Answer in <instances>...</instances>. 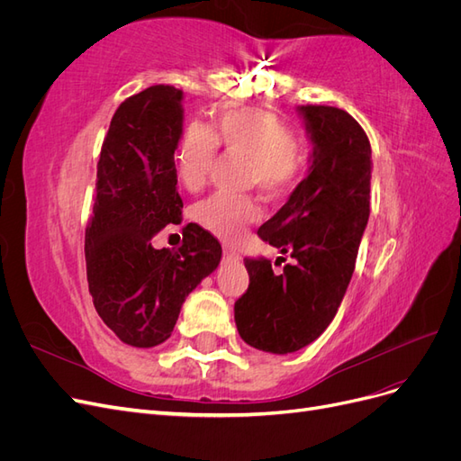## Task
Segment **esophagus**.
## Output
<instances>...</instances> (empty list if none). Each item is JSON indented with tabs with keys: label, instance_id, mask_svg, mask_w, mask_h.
Wrapping results in <instances>:
<instances>
[{
	"label": "esophagus",
	"instance_id": "34e87169",
	"mask_svg": "<svg viewBox=\"0 0 461 461\" xmlns=\"http://www.w3.org/2000/svg\"><path fill=\"white\" fill-rule=\"evenodd\" d=\"M222 254H225V258H227V259H230V261H239V259H240V256L236 254L234 249H232V248H229V246L222 248Z\"/></svg>",
	"mask_w": 461,
	"mask_h": 461
}]
</instances>
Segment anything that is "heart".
Returning a JSON list of instances; mask_svg holds the SVG:
<instances>
[{"label": "heart", "mask_w": 461, "mask_h": 461, "mask_svg": "<svg viewBox=\"0 0 461 461\" xmlns=\"http://www.w3.org/2000/svg\"><path fill=\"white\" fill-rule=\"evenodd\" d=\"M219 142L229 151L254 159V178L267 192L288 188L302 173L298 136L286 121L265 109H234L217 119L215 131L200 121L185 129L176 151V175L188 190H196L212 169ZM258 217L252 200L215 192L194 207V219L225 240H239Z\"/></svg>", "instance_id": "b5f03b06"}]
</instances>
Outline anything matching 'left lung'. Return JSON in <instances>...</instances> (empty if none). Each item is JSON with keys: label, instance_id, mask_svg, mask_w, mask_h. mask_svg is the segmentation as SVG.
I'll return each mask as SVG.
<instances>
[{"label": "left lung", "instance_id": "8db88e82", "mask_svg": "<svg viewBox=\"0 0 461 461\" xmlns=\"http://www.w3.org/2000/svg\"><path fill=\"white\" fill-rule=\"evenodd\" d=\"M298 113L313 144L308 175L258 230L294 261L276 275L269 259L246 258L249 285L234 303L242 340L281 356L312 344L337 315L371 198V144L359 122L329 105H300Z\"/></svg>", "mask_w": 461, "mask_h": 461}]
</instances>
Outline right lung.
Masks as SVG:
<instances>
[{
    "instance_id": "add662e5",
    "label": "right lung",
    "mask_w": 461,
    "mask_h": 461,
    "mask_svg": "<svg viewBox=\"0 0 461 461\" xmlns=\"http://www.w3.org/2000/svg\"><path fill=\"white\" fill-rule=\"evenodd\" d=\"M183 122V90L149 86L119 105L97 161L85 240L88 288L97 315L134 348L171 337L186 296L222 254L215 236L194 222L178 252L151 246L183 213L175 169Z\"/></svg>"
}]
</instances>
